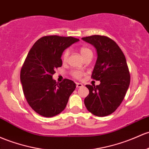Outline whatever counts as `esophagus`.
<instances>
[{
    "label": "esophagus",
    "mask_w": 149,
    "mask_h": 149,
    "mask_svg": "<svg viewBox=\"0 0 149 149\" xmlns=\"http://www.w3.org/2000/svg\"><path fill=\"white\" fill-rule=\"evenodd\" d=\"M81 87H83V84H82V83H76V88H81Z\"/></svg>",
    "instance_id": "34e87169"
}]
</instances>
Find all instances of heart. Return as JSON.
<instances>
[{
	"mask_svg": "<svg viewBox=\"0 0 149 149\" xmlns=\"http://www.w3.org/2000/svg\"><path fill=\"white\" fill-rule=\"evenodd\" d=\"M91 53H92V51H91V49H89L87 47L83 46V47H81V48H80V54H81V56H82L83 58L86 56V55H88V54H91ZM68 54H69V52H68V50H65L64 52L63 53V55H62V60H63V61H66L67 58H68ZM71 75L74 78L79 79V78L82 77L83 73L81 71H77V70H76V71H72Z\"/></svg>",
	"mask_w": 149,
	"mask_h": 149,
	"instance_id": "obj_1",
	"label": "heart"
}]
</instances>
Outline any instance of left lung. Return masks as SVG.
<instances>
[{
  "label": "left lung",
  "instance_id": "8db88e82",
  "mask_svg": "<svg viewBox=\"0 0 149 149\" xmlns=\"http://www.w3.org/2000/svg\"><path fill=\"white\" fill-rule=\"evenodd\" d=\"M82 40L95 48L97 58L91 78L100 81L98 86H86L89 94L84 100L85 105L94 115L107 116L120 105L130 86L126 58L120 47L109 37L93 35Z\"/></svg>",
  "mask_w": 149,
  "mask_h": 149
}]
</instances>
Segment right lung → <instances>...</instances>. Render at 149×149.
I'll use <instances>...</instances> for the list:
<instances>
[{
	"label": "right lung",
	"instance_id": "1",
	"mask_svg": "<svg viewBox=\"0 0 149 149\" xmlns=\"http://www.w3.org/2000/svg\"><path fill=\"white\" fill-rule=\"evenodd\" d=\"M79 41L72 37L45 36L29 50L20 71V81L27 102L37 113L52 117L66 107L76 83L65 78L56 83L52 78L55 69L62 66V53Z\"/></svg>",
	"mask_w": 149,
	"mask_h": 149
}]
</instances>
